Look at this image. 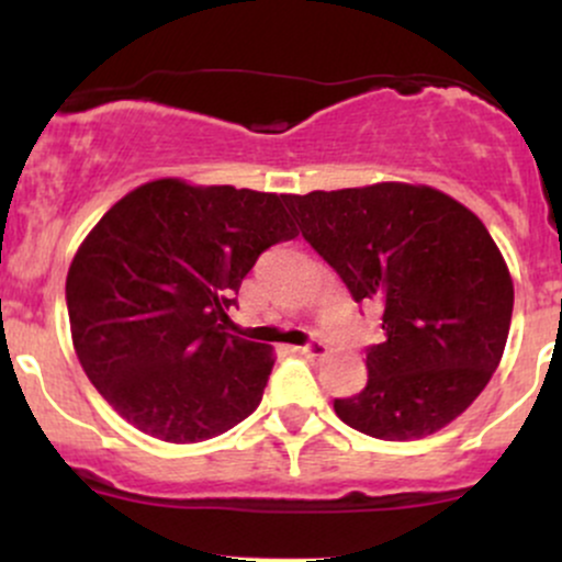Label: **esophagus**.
I'll use <instances>...</instances> for the list:
<instances>
[{"mask_svg": "<svg viewBox=\"0 0 562 562\" xmlns=\"http://www.w3.org/2000/svg\"><path fill=\"white\" fill-rule=\"evenodd\" d=\"M295 351L303 353V357L314 359V357H325V353H327V346L322 344V340H312V344H306V346L295 348Z\"/></svg>", "mask_w": 562, "mask_h": 562, "instance_id": "obj_1", "label": "esophagus"}]
</instances>
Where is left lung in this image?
Here are the masks:
<instances>
[{
	"label": "left lung",
	"instance_id": "left-lung-1",
	"mask_svg": "<svg viewBox=\"0 0 562 562\" xmlns=\"http://www.w3.org/2000/svg\"><path fill=\"white\" fill-rule=\"evenodd\" d=\"M285 203L353 301L383 314L367 385L335 398V415L383 441L425 438L460 417L499 367L513 319V277L481 218L447 192L406 182Z\"/></svg>",
	"mask_w": 562,
	"mask_h": 562
}]
</instances>
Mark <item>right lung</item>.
<instances>
[{
  "label": "right lung",
  "instance_id": "1",
  "mask_svg": "<svg viewBox=\"0 0 562 562\" xmlns=\"http://www.w3.org/2000/svg\"><path fill=\"white\" fill-rule=\"evenodd\" d=\"M285 198L156 179L83 237L66 280L76 357L142 434L209 441L261 404L272 348L224 322L256 259L299 235Z\"/></svg>",
  "mask_w": 562,
  "mask_h": 562
}]
</instances>
